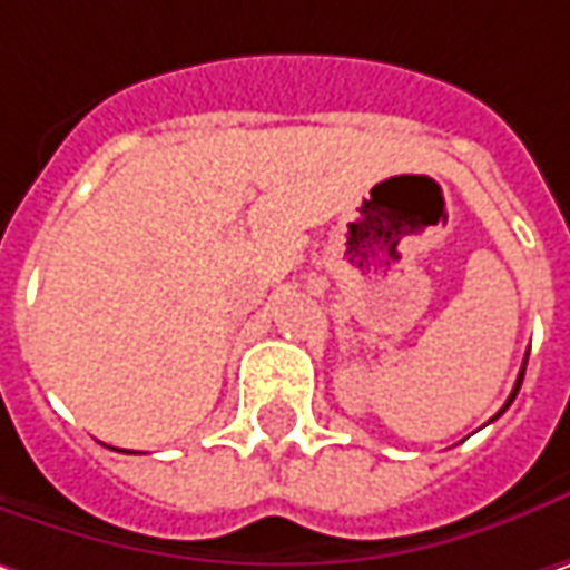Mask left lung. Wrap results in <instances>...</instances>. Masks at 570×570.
I'll list each match as a JSON object with an SVG mask.
<instances>
[{
  "mask_svg": "<svg viewBox=\"0 0 570 570\" xmlns=\"http://www.w3.org/2000/svg\"><path fill=\"white\" fill-rule=\"evenodd\" d=\"M520 383H523V370H520V380H517V385H513V392H510L508 405H510V402H513V399H517V392H520ZM508 405H504V409H508ZM504 409H501V411H504Z\"/></svg>",
  "mask_w": 570,
  "mask_h": 570,
  "instance_id": "1",
  "label": "left lung"
}]
</instances>
